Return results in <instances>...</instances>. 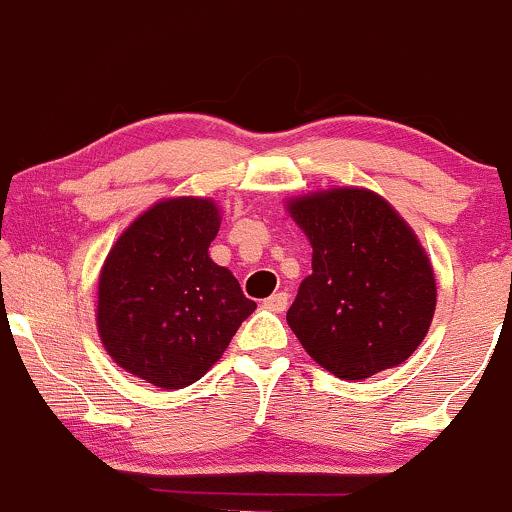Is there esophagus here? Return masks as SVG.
<instances>
[{"instance_id":"esophagus-1","label":"esophagus","mask_w":512,"mask_h":512,"mask_svg":"<svg viewBox=\"0 0 512 512\" xmlns=\"http://www.w3.org/2000/svg\"><path fill=\"white\" fill-rule=\"evenodd\" d=\"M264 308L274 310V313H284L286 308H289V293L279 291V293H272V296L264 301Z\"/></svg>"}]
</instances>
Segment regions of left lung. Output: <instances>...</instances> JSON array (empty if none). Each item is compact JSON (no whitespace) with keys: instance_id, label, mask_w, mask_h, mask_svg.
Masks as SVG:
<instances>
[{"instance_id":"8db88e82","label":"left lung","mask_w":512,"mask_h":512,"mask_svg":"<svg viewBox=\"0 0 512 512\" xmlns=\"http://www.w3.org/2000/svg\"><path fill=\"white\" fill-rule=\"evenodd\" d=\"M289 211L313 245V274L286 313L303 349L342 380L407 361L436 310L431 262L411 228L358 187L293 199Z\"/></svg>"}]
</instances>
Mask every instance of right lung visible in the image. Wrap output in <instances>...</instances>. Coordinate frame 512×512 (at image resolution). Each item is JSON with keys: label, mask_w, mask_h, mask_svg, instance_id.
<instances>
[{"label": "right lung", "mask_w": 512, "mask_h": 512, "mask_svg": "<svg viewBox=\"0 0 512 512\" xmlns=\"http://www.w3.org/2000/svg\"><path fill=\"white\" fill-rule=\"evenodd\" d=\"M219 209L158 202L117 238L98 281V332L117 366L163 390L197 383L257 308L211 262Z\"/></svg>", "instance_id": "add662e5"}]
</instances>
